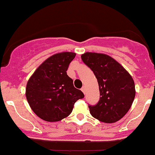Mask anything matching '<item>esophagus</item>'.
<instances>
[{
  "mask_svg": "<svg viewBox=\"0 0 155 155\" xmlns=\"http://www.w3.org/2000/svg\"><path fill=\"white\" fill-rule=\"evenodd\" d=\"M85 87H81V91H83V93H84V94H85Z\"/></svg>",
  "mask_w": 155,
  "mask_h": 155,
  "instance_id": "esophagus-1",
  "label": "esophagus"
}]
</instances>
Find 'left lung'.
Wrapping results in <instances>:
<instances>
[{
	"mask_svg": "<svg viewBox=\"0 0 155 155\" xmlns=\"http://www.w3.org/2000/svg\"><path fill=\"white\" fill-rule=\"evenodd\" d=\"M81 59L93 71L99 87L100 99L95 105H88L90 113L106 124L119 121L130 109L135 98L132 76L115 59L104 53L86 52Z\"/></svg>",
	"mask_w": 155,
	"mask_h": 155,
	"instance_id": "8db88e82",
	"label": "left lung"
}]
</instances>
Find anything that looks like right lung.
<instances>
[{"mask_svg": "<svg viewBox=\"0 0 155 155\" xmlns=\"http://www.w3.org/2000/svg\"><path fill=\"white\" fill-rule=\"evenodd\" d=\"M75 56L72 52L53 54L39 66L27 82L25 95L29 106L45 121L57 122L68 117L75 102L84 98L67 74Z\"/></svg>", "mask_w": 155, "mask_h": 155, "instance_id": "obj_1", "label": "right lung"}]
</instances>
